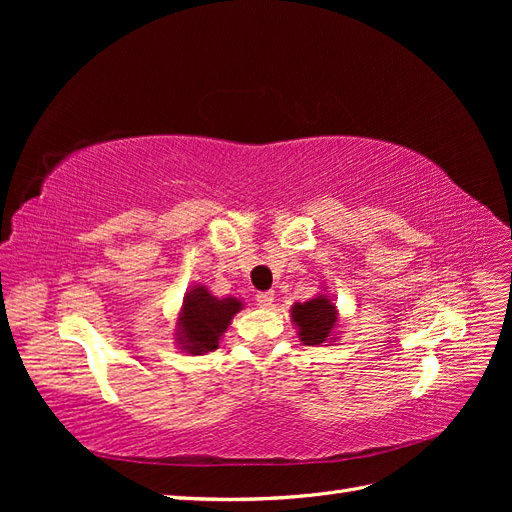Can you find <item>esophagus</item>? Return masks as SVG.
Wrapping results in <instances>:
<instances>
[{"mask_svg":"<svg viewBox=\"0 0 512 512\" xmlns=\"http://www.w3.org/2000/svg\"><path fill=\"white\" fill-rule=\"evenodd\" d=\"M273 292L271 290H267V292H256V303L260 305V307H271L273 305Z\"/></svg>","mask_w":512,"mask_h":512,"instance_id":"esophagus-1","label":"esophagus"}]
</instances>
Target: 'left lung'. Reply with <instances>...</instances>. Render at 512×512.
<instances>
[{"label": "left lung", "mask_w": 512, "mask_h": 512, "mask_svg": "<svg viewBox=\"0 0 512 512\" xmlns=\"http://www.w3.org/2000/svg\"><path fill=\"white\" fill-rule=\"evenodd\" d=\"M290 318L305 346H329L337 339L339 314L335 301L329 294L320 292L305 303H294L290 309Z\"/></svg>", "instance_id": "8db88e82"}]
</instances>
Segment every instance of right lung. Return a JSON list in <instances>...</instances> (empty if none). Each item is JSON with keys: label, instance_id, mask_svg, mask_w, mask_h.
<instances>
[{"label": "right lung", "instance_id": "right-lung-1", "mask_svg": "<svg viewBox=\"0 0 512 512\" xmlns=\"http://www.w3.org/2000/svg\"><path fill=\"white\" fill-rule=\"evenodd\" d=\"M243 309L237 297H213L207 286L194 284L183 297L177 316L175 344L181 352L192 356L213 352L220 346V337L228 324Z\"/></svg>", "mask_w": 512, "mask_h": 512}]
</instances>
